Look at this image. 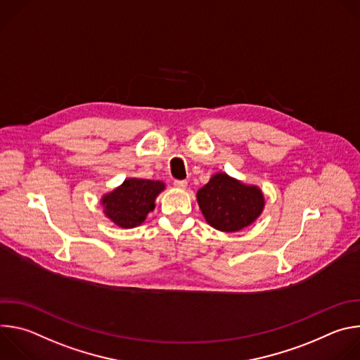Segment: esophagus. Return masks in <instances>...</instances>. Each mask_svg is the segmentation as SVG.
I'll use <instances>...</instances> for the list:
<instances>
[{
    "instance_id": "1",
    "label": "esophagus",
    "mask_w": 360,
    "mask_h": 360,
    "mask_svg": "<svg viewBox=\"0 0 360 360\" xmlns=\"http://www.w3.org/2000/svg\"><path fill=\"white\" fill-rule=\"evenodd\" d=\"M174 185H175L176 188H179V189H185V188H186V185H188V182H186L185 179H181V181H174Z\"/></svg>"
}]
</instances>
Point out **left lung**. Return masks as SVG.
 Here are the masks:
<instances>
[{"instance_id":"8db88e82","label":"left lung","mask_w":360,"mask_h":360,"mask_svg":"<svg viewBox=\"0 0 360 360\" xmlns=\"http://www.w3.org/2000/svg\"><path fill=\"white\" fill-rule=\"evenodd\" d=\"M199 208L207 222L222 232H236L250 225L264 210L259 188L217 174L196 193Z\"/></svg>"}]
</instances>
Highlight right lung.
Instances as JSON below:
<instances>
[{"label":"right lung","mask_w":360,"mask_h":360,"mask_svg":"<svg viewBox=\"0 0 360 360\" xmlns=\"http://www.w3.org/2000/svg\"><path fill=\"white\" fill-rule=\"evenodd\" d=\"M165 188L161 181L125 179L121 186L102 198L105 215L121 228L141 225L155 208V198Z\"/></svg>","instance_id":"add662e5"}]
</instances>
